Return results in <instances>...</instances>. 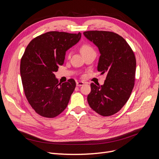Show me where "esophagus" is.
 <instances>
[{
    "label": "esophagus",
    "mask_w": 159,
    "mask_h": 159,
    "mask_svg": "<svg viewBox=\"0 0 159 159\" xmlns=\"http://www.w3.org/2000/svg\"><path fill=\"white\" fill-rule=\"evenodd\" d=\"M84 84V83L83 82V81H77V82H76V85L78 86V87L83 85Z\"/></svg>",
    "instance_id": "esophagus-1"
}]
</instances>
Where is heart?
<instances>
[{"mask_svg":"<svg viewBox=\"0 0 159 159\" xmlns=\"http://www.w3.org/2000/svg\"><path fill=\"white\" fill-rule=\"evenodd\" d=\"M80 52L83 56L89 54V53H91V52H95L93 48L88 44H84L81 46L80 48Z\"/></svg>","mask_w":159,"mask_h":159,"instance_id":"b5f03b06","label":"heart"}]
</instances>
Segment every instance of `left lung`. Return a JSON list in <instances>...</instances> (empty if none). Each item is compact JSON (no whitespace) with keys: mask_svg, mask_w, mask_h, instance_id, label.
Wrapping results in <instances>:
<instances>
[{"mask_svg":"<svg viewBox=\"0 0 159 159\" xmlns=\"http://www.w3.org/2000/svg\"><path fill=\"white\" fill-rule=\"evenodd\" d=\"M84 35L98 48V71L107 74L104 84H91L88 95L90 107L102 116L117 113L127 103L134 85L136 59L123 37L108 31L92 30Z\"/></svg>","mask_w":159,"mask_h":159,"instance_id":"obj_1","label":"left lung"}]
</instances>
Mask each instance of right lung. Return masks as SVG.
<instances>
[{
	"mask_svg": "<svg viewBox=\"0 0 159 159\" xmlns=\"http://www.w3.org/2000/svg\"><path fill=\"white\" fill-rule=\"evenodd\" d=\"M81 34L52 31L29 43L20 61V75L25 95L40 115L53 118L66 108L75 88L73 79L58 83L54 72L63 65L66 51L78 43Z\"/></svg>",
	"mask_w": 159,
	"mask_h": 159,
	"instance_id": "obj_1",
	"label": "right lung"
}]
</instances>
